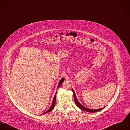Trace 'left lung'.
Returning <instances> with one entry per match:
<instances>
[{"instance_id": "left-lung-1", "label": "left lung", "mask_w": 130, "mask_h": 130, "mask_svg": "<svg viewBox=\"0 0 130 130\" xmlns=\"http://www.w3.org/2000/svg\"><path fill=\"white\" fill-rule=\"evenodd\" d=\"M72 92L73 93V96H74V101L75 102V104H76V105L81 110H84V111H85L87 112H92V113H94V112H98L99 111H100L101 110H102L103 109H104L105 107L103 108H101V109H96V110H93V109H88V108H85L84 106H83L82 105L80 104V103L79 102V101H78L76 97V95H75V92L74 91V90L72 89Z\"/></svg>"}]
</instances>
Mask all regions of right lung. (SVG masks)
<instances>
[{
  "mask_svg": "<svg viewBox=\"0 0 130 130\" xmlns=\"http://www.w3.org/2000/svg\"><path fill=\"white\" fill-rule=\"evenodd\" d=\"M64 78H62V79L60 80V81L59 82V84H58V88H59L60 87V86L61 85V84H62V83H63V81H64ZM58 88H57V89H58ZM56 93H55V96H54V99H53V100L52 103V105H51V106L50 108L48 109V110H47L46 112H45L43 113L42 114H45V113H48V112H50L51 111H52V110L53 109L54 107H55V102H56Z\"/></svg>",
  "mask_w": 130,
  "mask_h": 130,
  "instance_id": "obj_1",
  "label": "right lung"
}]
</instances>
